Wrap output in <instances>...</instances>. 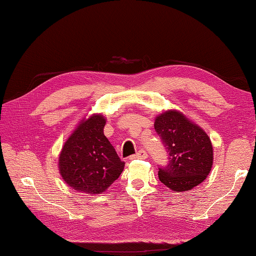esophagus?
<instances>
[{"label": "esophagus", "instance_id": "1", "mask_svg": "<svg viewBox=\"0 0 256 256\" xmlns=\"http://www.w3.org/2000/svg\"><path fill=\"white\" fill-rule=\"evenodd\" d=\"M148 157V153H146V150H140L136 154L131 157V160H146Z\"/></svg>", "mask_w": 256, "mask_h": 256}]
</instances>
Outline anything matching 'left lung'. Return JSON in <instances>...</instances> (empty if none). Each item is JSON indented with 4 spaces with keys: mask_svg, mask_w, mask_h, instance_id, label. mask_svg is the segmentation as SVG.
I'll list each match as a JSON object with an SVG mask.
<instances>
[{
    "mask_svg": "<svg viewBox=\"0 0 256 256\" xmlns=\"http://www.w3.org/2000/svg\"><path fill=\"white\" fill-rule=\"evenodd\" d=\"M154 126L170 158L166 167L160 168V180L177 192L202 182L214 164V148L204 128L175 108L158 114Z\"/></svg>",
    "mask_w": 256,
    "mask_h": 256,
    "instance_id": "8db88e82",
    "label": "left lung"
}]
</instances>
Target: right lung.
<instances>
[{
    "label": "right lung",
    "instance_id": "obj_1",
    "mask_svg": "<svg viewBox=\"0 0 256 256\" xmlns=\"http://www.w3.org/2000/svg\"><path fill=\"white\" fill-rule=\"evenodd\" d=\"M106 122L101 113L84 118L59 154V174L78 192H104L124 170V162L103 134Z\"/></svg>",
    "mask_w": 256,
    "mask_h": 256
}]
</instances>
